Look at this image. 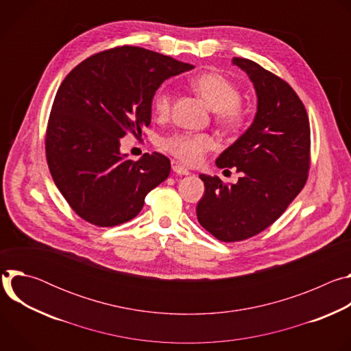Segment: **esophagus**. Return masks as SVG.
Masks as SVG:
<instances>
[{"instance_id": "34e87169", "label": "esophagus", "mask_w": 351, "mask_h": 351, "mask_svg": "<svg viewBox=\"0 0 351 351\" xmlns=\"http://www.w3.org/2000/svg\"><path fill=\"white\" fill-rule=\"evenodd\" d=\"M172 171H173L175 173H178V175H183V176L190 175V172H189L184 167H182L180 164H178V162H173V164H172Z\"/></svg>"}]
</instances>
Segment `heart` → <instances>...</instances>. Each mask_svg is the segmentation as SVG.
I'll use <instances>...</instances> for the list:
<instances>
[{
  "label": "heart",
  "mask_w": 351,
  "mask_h": 351,
  "mask_svg": "<svg viewBox=\"0 0 351 351\" xmlns=\"http://www.w3.org/2000/svg\"><path fill=\"white\" fill-rule=\"evenodd\" d=\"M191 88L202 97L211 110L215 111L217 119L226 128H237L243 121V112L239 106V88L221 73H203L190 82ZM172 94L169 88L157 90L153 106L160 117L171 111ZM215 145L214 138L208 134L175 133L162 140V148L179 161L187 165H197L203 161L204 154Z\"/></svg>",
  "instance_id": "b5f03b06"
}]
</instances>
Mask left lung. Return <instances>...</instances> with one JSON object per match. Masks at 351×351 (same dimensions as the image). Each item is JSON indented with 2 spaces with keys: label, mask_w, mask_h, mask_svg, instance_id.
Instances as JSON below:
<instances>
[{
  "label": "left lung",
  "mask_w": 351,
  "mask_h": 351,
  "mask_svg": "<svg viewBox=\"0 0 351 351\" xmlns=\"http://www.w3.org/2000/svg\"><path fill=\"white\" fill-rule=\"evenodd\" d=\"M257 95L250 128L217 158L218 168H237V183L199 175L204 195L197 219L222 241L252 237L272 225L302 191L310 168V122L302 99L280 77L258 64L233 58Z\"/></svg>",
  "instance_id": "left-lung-1"
}]
</instances>
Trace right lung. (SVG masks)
<instances>
[{
    "label": "right lung",
    "mask_w": 351,
    "mask_h": 351,
    "mask_svg": "<svg viewBox=\"0 0 351 351\" xmlns=\"http://www.w3.org/2000/svg\"><path fill=\"white\" fill-rule=\"evenodd\" d=\"M190 64L140 47H118L79 64L60 86L49 115V172L73 211L97 226L133 219L145 195L171 172L169 160L121 153V138L152 123V103L167 79Z\"/></svg>",
    "instance_id": "1"
}]
</instances>
